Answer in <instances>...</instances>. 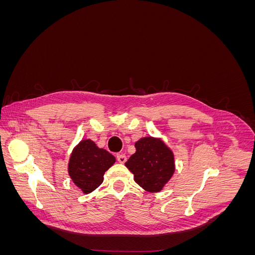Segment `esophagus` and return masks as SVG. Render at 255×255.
I'll return each instance as SVG.
<instances>
[{
  "label": "esophagus",
  "instance_id": "obj_1",
  "mask_svg": "<svg viewBox=\"0 0 255 255\" xmlns=\"http://www.w3.org/2000/svg\"><path fill=\"white\" fill-rule=\"evenodd\" d=\"M117 160L119 161L120 164L126 163V160H127L126 154H123V153H119V154H117Z\"/></svg>",
  "mask_w": 255,
  "mask_h": 255
}]
</instances>
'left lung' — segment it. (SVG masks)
<instances>
[{"instance_id":"1","label":"left lung","mask_w":255,"mask_h":255,"mask_svg":"<svg viewBox=\"0 0 255 255\" xmlns=\"http://www.w3.org/2000/svg\"><path fill=\"white\" fill-rule=\"evenodd\" d=\"M136 152L125 164L134 181L149 192H159L170 181L175 161L172 150L161 138L146 136L135 142Z\"/></svg>"}]
</instances>
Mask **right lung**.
I'll return each instance as SVG.
<instances>
[{
  "mask_svg": "<svg viewBox=\"0 0 255 255\" xmlns=\"http://www.w3.org/2000/svg\"><path fill=\"white\" fill-rule=\"evenodd\" d=\"M116 158L109 151L99 148L91 139L76 144L68 163V174L84 195L97 189L104 180L105 171L115 164Z\"/></svg>",
  "mask_w": 255,
  "mask_h": 255,
  "instance_id": "add662e5",
  "label": "right lung"
}]
</instances>
